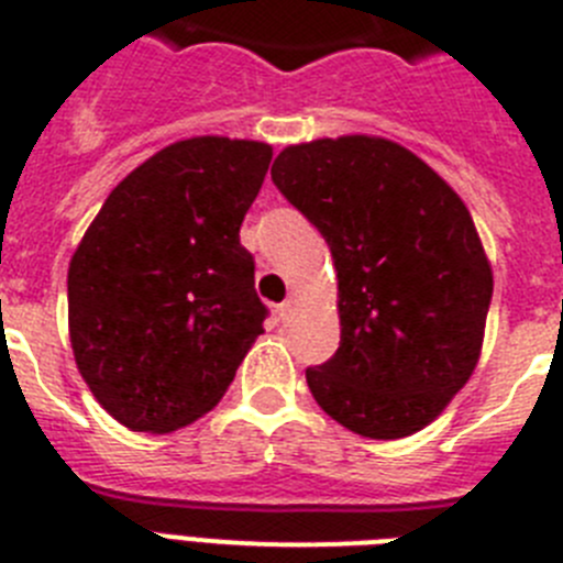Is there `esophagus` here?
<instances>
[{"label": "esophagus", "instance_id": "obj_1", "mask_svg": "<svg viewBox=\"0 0 563 563\" xmlns=\"http://www.w3.org/2000/svg\"><path fill=\"white\" fill-rule=\"evenodd\" d=\"M292 312H296V301H292V298H287V301L278 305V318H282V321H290Z\"/></svg>", "mask_w": 563, "mask_h": 563}]
</instances>
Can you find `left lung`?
Instances as JSON below:
<instances>
[{
    "label": "left lung",
    "mask_w": 563,
    "mask_h": 563,
    "mask_svg": "<svg viewBox=\"0 0 563 563\" xmlns=\"http://www.w3.org/2000/svg\"><path fill=\"white\" fill-rule=\"evenodd\" d=\"M276 188L330 245L341 346L307 369L343 429L400 440L426 429L474 375L494 273L460 194L383 137L287 146Z\"/></svg>",
    "instance_id": "left-lung-1"
}]
</instances>
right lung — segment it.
<instances>
[{"label": "right lung", "mask_w": 563, "mask_h": 563, "mask_svg": "<svg viewBox=\"0 0 563 563\" xmlns=\"http://www.w3.org/2000/svg\"><path fill=\"white\" fill-rule=\"evenodd\" d=\"M271 157L213 134L172 143L114 186L73 253V355L126 429L166 434L211 411L265 332L239 228Z\"/></svg>", "instance_id": "1"}]
</instances>
